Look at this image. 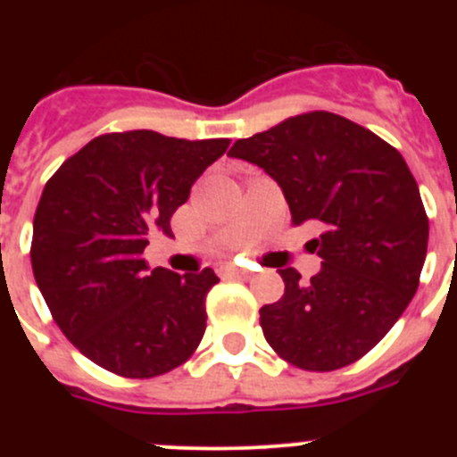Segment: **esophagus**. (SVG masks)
I'll use <instances>...</instances> for the list:
<instances>
[{"mask_svg":"<svg viewBox=\"0 0 457 457\" xmlns=\"http://www.w3.org/2000/svg\"><path fill=\"white\" fill-rule=\"evenodd\" d=\"M225 274H229V276H247V274H250V271L243 270V267H237V265H228V267H225Z\"/></svg>","mask_w":457,"mask_h":457,"instance_id":"34e87169","label":"esophagus"}]
</instances>
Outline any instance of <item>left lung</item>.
Returning a JSON list of instances; mask_svg holds the SVG:
<instances>
[{"mask_svg":"<svg viewBox=\"0 0 457 457\" xmlns=\"http://www.w3.org/2000/svg\"><path fill=\"white\" fill-rule=\"evenodd\" d=\"M228 154L278 183L294 225L322 228L310 241L322 258L310 283L278 270L285 294L261 307L265 340L305 371L356 362L407 310L425 265L428 219L403 154L325 110L238 139Z\"/></svg>","mask_w":457,"mask_h":457,"instance_id":"left-lung-1","label":"left lung"}]
</instances>
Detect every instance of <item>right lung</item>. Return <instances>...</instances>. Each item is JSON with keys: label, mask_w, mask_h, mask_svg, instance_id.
Listing matches in <instances>:
<instances>
[{"label": "right lung", "mask_w": 457, "mask_h": 457, "mask_svg": "<svg viewBox=\"0 0 457 457\" xmlns=\"http://www.w3.org/2000/svg\"><path fill=\"white\" fill-rule=\"evenodd\" d=\"M229 139L187 141L152 130L101 135L63 161L32 220V274L50 314L95 365L154 378L183 365L205 334L219 276L150 270L152 232L170 219Z\"/></svg>", "instance_id": "1"}]
</instances>
